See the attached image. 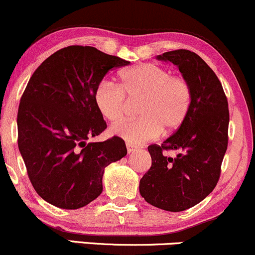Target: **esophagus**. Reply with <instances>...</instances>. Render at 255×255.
I'll return each mask as SVG.
<instances>
[{
    "instance_id": "obj_1",
    "label": "esophagus",
    "mask_w": 255,
    "mask_h": 255,
    "mask_svg": "<svg viewBox=\"0 0 255 255\" xmlns=\"http://www.w3.org/2000/svg\"><path fill=\"white\" fill-rule=\"evenodd\" d=\"M127 149H128V152L130 154V152H133L134 150H136V146H133L132 144H130V143H127Z\"/></svg>"
}]
</instances>
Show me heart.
<instances>
[{
  "label": "heart",
  "instance_id": "obj_1",
  "mask_svg": "<svg viewBox=\"0 0 255 255\" xmlns=\"http://www.w3.org/2000/svg\"><path fill=\"white\" fill-rule=\"evenodd\" d=\"M121 85L110 80L99 82L94 91V103L99 112L110 122L124 116L128 99H138L139 118L121 121L111 127V133L130 144L155 139L164 132L178 130L186 121L191 109L192 93L182 76L172 75L168 69L142 63L122 71Z\"/></svg>",
  "mask_w": 255,
  "mask_h": 255
}]
</instances>
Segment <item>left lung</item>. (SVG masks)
<instances>
[{
    "label": "left lung",
    "mask_w": 255,
    "mask_h": 255,
    "mask_svg": "<svg viewBox=\"0 0 255 255\" xmlns=\"http://www.w3.org/2000/svg\"><path fill=\"white\" fill-rule=\"evenodd\" d=\"M179 68L191 87V109L184 124L161 145L148 146L151 167L139 181L145 202L166 211H184L216 187L228 146L229 110L223 87L197 53L174 50L157 56ZM176 151L168 157L166 152Z\"/></svg>",
    "instance_id": "left-lung-1"
}]
</instances>
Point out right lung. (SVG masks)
<instances>
[{
    "mask_svg": "<svg viewBox=\"0 0 255 255\" xmlns=\"http://www.w3.org/2000/svg\"><path fill=\"white\" fill-rule=\"evenodd\" d=\"M130 62L93 46L71 45L51 55L27 83L17 111V145L35 192L75 210L103 192L104 170L127 155L121 137L86 143L107 128L94 103L106 74Z\"/></svg>",
    "mask_w": 255,
    "mask_h": 255,
    "instance_id": "obj_1",
    "label": "right lung"
}]
</instances>
